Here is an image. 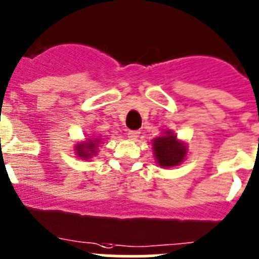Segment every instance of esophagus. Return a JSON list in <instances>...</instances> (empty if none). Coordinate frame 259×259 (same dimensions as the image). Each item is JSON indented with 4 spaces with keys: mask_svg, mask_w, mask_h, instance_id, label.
Masks as SVG:
<instances>
[{
    "mask_svg": "<svg viewBox=\"0 0 259 259\" xmlns=\"http://www.w3.org/2000/svg\"><path fill=\"white\" fill-rule=\"evenodd\" d=\"M139 135H140L139 131H128V137L132 140L137 139V137H139Z\"/></svg>",
    "mask_w": 259,
    "mask_h": 259,
    "instance_id": "obj_1",
    "label": "esophagus"
}]
</instances>
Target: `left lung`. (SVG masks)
I'll use <instances>...</instances> for the list:
<instances>
[{"label":"left lung","instance_id":"left-lung-1","mask_svg":"<svg viewBox=\"0 0 259 259\" xmlns=\"http://www.w3.org/2000/svg\"><path fill=\"white\" fill-rule=\"evenodd\" d=\"M154 151L156 160L162 167H175L184 160L186 148L184 144L177 141L176 136L167 132L165 136L154 140Z\"/></svg>","mask_w":259,"mask_h":259}]
</instances>
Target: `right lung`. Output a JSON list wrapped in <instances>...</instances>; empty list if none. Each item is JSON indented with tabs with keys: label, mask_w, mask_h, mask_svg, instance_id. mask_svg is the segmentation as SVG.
Segmentation results:
<instances>
[{
	"label": "right lung",
	"mask_w": 259,
	"mask_h": 259,
	"mask_svg": "<svg viewBox=\"0 0 259 259\" xmlns=\"http://www.w3.org/2000/svg\"><path fill=\"white\" fill-rule=\"evenodd\" d=\"M97 141H99V140H89V142H82V144H78L77 149H75L78 155L82 156V158H90V156L95 153Z\"/></svg>",
	"instance_id": "obj_1"
}]
</instances>
